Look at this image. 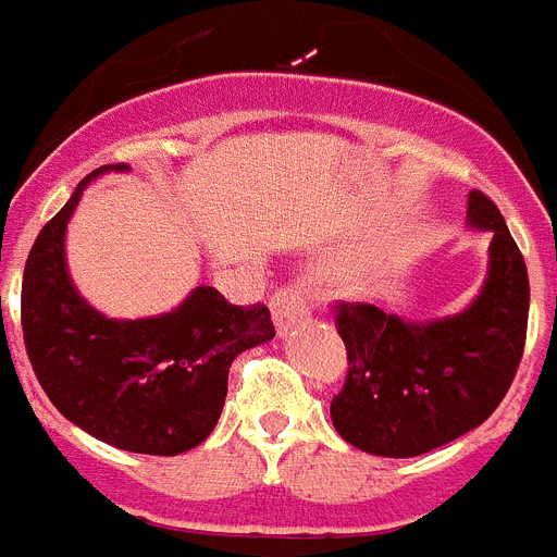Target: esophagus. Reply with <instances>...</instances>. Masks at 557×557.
<instances>
[{
	"mask_svg": "<svg viewBox=\"0 0 557 557\" xmlns=\"http://www.w3.org/2000/svg\"><path fill=\"white\" fill-rule=\"evenodd\" d=\"M271 320H274V329H277L280 336H286L288 331L302 325L308 320L306 292L300 286H286L274 292V297H271Z\"/></svg>",
	"mask_w": 557,
	"mask_h": 557,
	"instance_id": "obj_1",
	"label": "esophagus"
}]
</instances>
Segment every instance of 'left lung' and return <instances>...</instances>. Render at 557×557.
I'll list each match as a JSON object with an SVG mask.
<instances>
[{"label": "left lung", "mask_w": 557, "mask_h": 557, "mask_svg": "<svg viewBox=\"0 0 557 557\" xmlns=\"http://www.w3.org/2000/svg\"><path fill=\"white\" fill-rule=\"evenodd\" d=\"M467 228L490 235L487 277L467 308L433 320L366 302L336 311L348 380L331 401V422L357 450L385 459L436 450L490 419L509 391L527 339L530 277L481 191L467 198Z\"/></svg>", "instance_id": "left-lung-1"}]
</instances>
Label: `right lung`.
I'll return each instance as SVG.
<instances>
[{
  "instance_id": "obj_1",
  "label": "right lung",
  "mask_w": 557,
  "mask_h": 557,
  "mask_svg": "<svg viewBox=\"0 0 557 557\" xmlns=\"http://www.w3.org/2000/svg\"><path fill=\"white\" fill-rule=\"evenodd\" d=\"M87 175L41 228L22 280V331L36 380L55 410L104 445L147 456L198 447L221 419L228 368L243 350L274 339L269 308H243L195 286L163 314L115 320L84 300L67 269V223Z\"/></svg>"
}]
</instances>
